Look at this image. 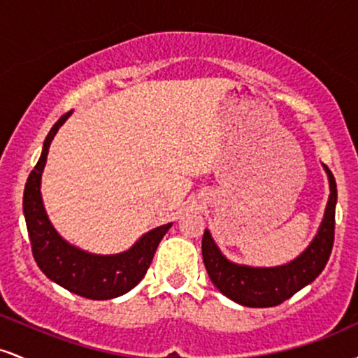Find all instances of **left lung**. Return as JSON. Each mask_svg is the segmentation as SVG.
Segmentation results:
<instances>
[{
	"mask_svg": "<svg viewBox=\"0 0 358 358\" xmlns=\"http://www.w3.org/2000/svg\"><path fill=\"white\" fill-rule=\"evenodd\" d=\"M330 183V196L322 224L306 249L293 261L271 268L237 264L222 254L212 234L205 229L202 256L213 286L232 301L249 308H268L281 305L299 289L313 282L327 266L335 239L336 183L331 171L323 165Z\"/></svg>",
	"mask_w": 358,
	"mask_h": 358,
	"instance_id": "8db88e82",
	"label": "left lung"
}]
</instances>
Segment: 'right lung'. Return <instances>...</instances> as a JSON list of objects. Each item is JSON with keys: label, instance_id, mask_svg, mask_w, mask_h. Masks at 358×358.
<instances>
[{"label": "right lung", "instance_id": "1", "mask_svg": "<svg viewBox=\"0 0 358 358\" xmlns=\"http://www.w3.org/2000/svg\"><path fill=\"white\" fill-rule=\"evenodd\" d=\"M64 114L53 124L43 143L38 163L28 176L23 193V213L27 220L34 257L42 273L50 281L73 294L89 299H113L133 289L145 278L148 268L173 222L159 225L143 234L127 250L117 254H92L71 244L57 232L42 199V175L47 165L50 143L60 126L71 117Z\"/></svg>", "mask_w": 358, "mask_h": 358}]
</instances>
